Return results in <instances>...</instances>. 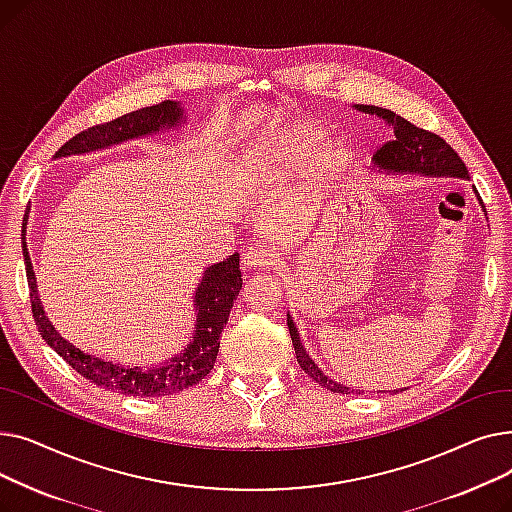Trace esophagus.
I'll return each mask as SVG.
<instances>
[{
  "label": "esophagus",
  "mask_w": 512,
  "mask_h": 512,
  "mask_svg": "<svg viewBox=\"0 0 512 512\" xmlns=\"http://www.w3.org/2000/svg\"><path fill=\"white\" fill-rule=\"evenodd\" d=\"M242 261L247 267H272L278 261V253L267 247L265 242H255V245L242 251Z\"/></svg>",
  "instance_id": "esophagus-1"
}]
</instances>
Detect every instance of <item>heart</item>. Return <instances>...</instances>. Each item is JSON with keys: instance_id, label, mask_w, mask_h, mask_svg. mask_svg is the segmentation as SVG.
I'll use <instances>...</instances> for the list:
<instances>
[{"instance_id": "1", "label": "heart", "mask_w": 512, "mask_h": 512, "mask_svg": "<svg viewBox=\"0 0 512 512\" xmlns=\"http://www.w3.org/2000/svg\"><path fill=\"white\" fill-rule=\"evenodd\" d=\"M319 139H321L319 130H313L309 126H294V128L282 132L280 137L272 143L270 159H274V161L307 159L315 151Z\"/></svg>"}]
</instances>
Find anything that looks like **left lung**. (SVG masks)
Instances as JSON below:
<instances>
[{
    "instance_id": "left-lung-1",
    "label": "left lung",
    "mask_w": 512,
    "mask_h": 512,
    "mask_svg": "<svg viewBox=\"0 0 512 512\" xmlns=\"http://www.w3.org/2000/svg\"><path fill=\"white\" fill-rule=\"evenodd\" d=\"M355 107L359 112L384 118L394 128V139L384 143L373 155V164L380 170L398 172V174L407 172V174H423V176L469 178L465 161L440 137V134L423 130L402 116L386 110V107H378V105H355ZM286 324H288L294 353H297V361L301 369L324 388L338 394H348L351 388H346L340 382H334L332 378H328V375L321 371L317 363L309 357L307 348L301 340L299 328L294 326V319L290 315H286Z\"/></svg>"
}]
</instances>
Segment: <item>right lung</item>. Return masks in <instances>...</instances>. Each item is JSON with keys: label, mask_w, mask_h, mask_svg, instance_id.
I'll list each match as a JSON object with an SVG mask.
<instances>
[{"label": "right lung", "mask_w": 512, "mask_h": 512, "mask_svg": "<svg viewBox=\"0 0 512 512\" xmlns=\"http://www.w3.org/2000/svg\"><path fill=\"white\" fill-rule=\"evenodd\" d=\"M184 110L176 101H161L143 110L124 114L112 122L91 126L78 132L64 143L53 157H70L89 151H99L110 145H118L130 139L145 137L166 128L180 126L184 122ZM26 220L22 222V255L26 265V280L31 290V307L35 324L43 340L56 351L72 369H76L89 382L130 396H168L199 384L213 369L220 351V334L228 324L230 309L242 288L240 255L234 253L228 259L209 265L195 288V330L178 355L151 367H130L114 361H105L95 355L80 351L51 326L49 317L41 305L37 292V278L29 249H26Z\"/></svg>", "instance_id": "1"}]
</instances>
